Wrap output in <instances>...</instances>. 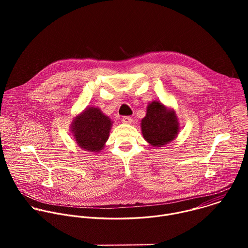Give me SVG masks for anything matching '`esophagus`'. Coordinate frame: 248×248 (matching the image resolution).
Here are the masks:
<instances>
[{"mask_svg":"<svg viewBox=\"0 0 248 248\" xmlns=\"http://www.w3.org/2000/svg\"><path fill=\"white\" fill-rule=\"evenodd\" d=\"M122 122H123L124 124H131L132 120H131V118H130L129 116H124V117L122 118Z\"/></svg>","mask_w":248,"mask_h":248,"instance_id":"obj_1","label":"esophagus"}]
</instances>
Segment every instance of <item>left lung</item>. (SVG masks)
Here are the masks:
<instances>
[{
    "label": "left lung",
    "mask_w": 248,
    "mask_h": 248,
    "mask_svg": "<svg viewBox=\"0 0 248 248\" xmlns=\"http://www.w3.org/2000/svg\"><path fill=\"white\" fill-rule=\"evenodd\" d=\"M180 124L173 111H169L157 101L150 103L146 116L141 121V130L147 142L161 147L176 137Z\"/></svg>",
    "instance_id": "1"
}]
</instances>
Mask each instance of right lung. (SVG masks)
I'll use <instances>...</instances> for the list:
<instances>
[{
    "label": "right lung",
    "mask_w": 248,
    "mask_h": 248,
    "mask_svg": "<svg viewBox=\"0 0 248 248\" xmlns=\"http://www.w3.org/2000/svg\"><path fill=\"white\" fill-rule=\"evenodd\" d=\"M111 125L107 116L98 108L91 107L76 118L72 131L78 146L90 152H99L109 137Z\"/></svg>",
    "instance_id": "obj_1"
}]
</instances>
